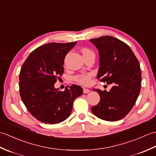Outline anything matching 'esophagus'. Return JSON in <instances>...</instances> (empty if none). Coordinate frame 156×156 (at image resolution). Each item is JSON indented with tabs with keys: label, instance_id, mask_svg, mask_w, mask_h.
Listing matches in <instances>:
<instances>
[{
	"label": "esophagus",
	"instance_id": "esophagus-1",
	"mask_svg": "<svg viewBox=\"0 0 156 156\" xmlns=\"http://www.w3.org/2000/svg\"><path fill=\"white\" fill-rule=\"evenodd\" d=\"M90 92V90H89V89L85 88H83V92H84V94H87L88 92Z\"/></svg>",
	"mask_w": 156,
	"mask_h": 156
}]
</instances>
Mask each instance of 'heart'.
<instances>
[{"mask_svg": "<svg viewBox=\"0 0 156 156\" xmlns=\"http://www.w3.org/2000/svg\"><path fill=\"white\" fill-rule=\"evenodd\" d=\"M82 53H83V54H90V53L93 52L87 48H84L82 49ZM92 76V73H85V74H79L78 76H76L74 79L76 82L82 85H88L91 82Z\"/></svg>", "mask_w": 156, "mask_h": 156, "instance_id": "b5f03b06", "label": "heart"}]
</instances>
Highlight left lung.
<instances>
[{"mask_svg":"<svg viewBox=\"0 0 156 156\" xmlns=\"http://www.w3.org/2000/svg\"><path fill=\"white\" fill-rule=\"evenodd\" d=\"M97 48L99 69L97 78L112 84L110 90L93 89L100 95V102L91 108L95 116L102 120L117 121L127 115L140 94L141 73L140 63L125 43L111 36L92 39Z\"/></svg>","mask_w":156,"mask_h":156,"instance_id":"left-lung-1","label":"left lung"}]
</instances>
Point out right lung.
<instances>
[{
    "label": "right lung",
    "instance_id": "add662e5",
    "mask_svg": "<svg viewBox=\"0 0 156 156\" xmlns=\"http://www.w3.org/2000/svg\"><path fill=\"white\" fill-rule=\"evenodd\" d=\"M76 41L50 43L35 49L26 59L19 74V92L29 112L45 124H57L71 114L73 102L83 93L81 87L72 84L64 91L54 87L64 74V58Z\"/></svg>",
    "mask_w": 156,
    "mask_h": 156
}]
</instances>
